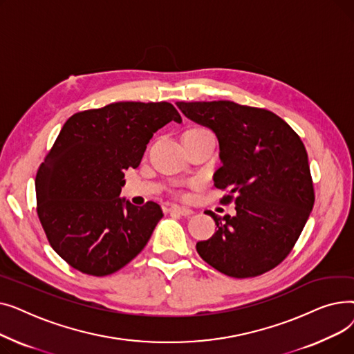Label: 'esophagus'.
Masks as SVG:
<instances>
[{"mask_svg":"<svg viewBox=\"0 0 354 354\" xmlns=\"http://www.w3.org/2000/svg\"><path fill=\"white\" fill-rule=\"evenodd\" d=\"M169 211H171L172 214L180 215V216H189V215H192V214H194V212H192V209H189V208H183V207H178V205L171 207V208H169Z\"/></svg>","mask_w":354,"mask_h":354,"instance_id":"34e87169","label":"esophagus"}]
</instances>
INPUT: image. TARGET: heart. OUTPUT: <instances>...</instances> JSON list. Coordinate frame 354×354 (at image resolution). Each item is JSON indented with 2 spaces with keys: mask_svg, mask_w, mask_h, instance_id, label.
Masks as SVG:
<instances>
[{
  "mask_svg": "<svg viewBox=\"0 0 354 354\" xmlns=\"http://www.w3.org/2000/svg\"><path fill=\"white\" fill-rule=\"evenodd\" d=\"M196 130H203V129H196Z\"/></svg>",
  "mask_w": 354,
  "mask_h": 354,
  "instance_id": "b5f03b06",
  "label": "heart"
}]
</instances>
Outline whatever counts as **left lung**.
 <instances>
[{
  "mask_svg": "<svg viewBox=\"0 0 354 354\" xmlns=\"http://www.w3.org/2000/svg\"><path fill=\"white\" fill-rule=\"evenodd\" d=\"M176 106L216 135L222 165L214 183L228 189L222 202L234 199L236 211L224 218L208 214L216 232L199 241L198 254L235 278L272 270L292 250L314 205L308 156L300 136L266 109L230 100Z\"/></svg>",
  "mask_w": 354,
  "mask_h": 354,
  "instance_id": "left-lung-1",
  "label": "left lung"
}]
</instances>
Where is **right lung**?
Here are the masks:
<instances>
[{
    "instance_id": "add662e5",
    "label": "right lung",
    "mask_w": 354,
    "mask_h": 354,
    "mask_svg": "<svg viewBox=\"0 0 354 354\" xmlns=\"http://www.w3.org/2000/svg\"><path fill=\"white\" fill-rule=\"evenodd\" d=\"M180 123L167 102H119L73 115L35 176L37 214L53 250L84 274L119 271L145 248L163 212L120 198L153 133Z\"/></svg>"
}]
</instances>
